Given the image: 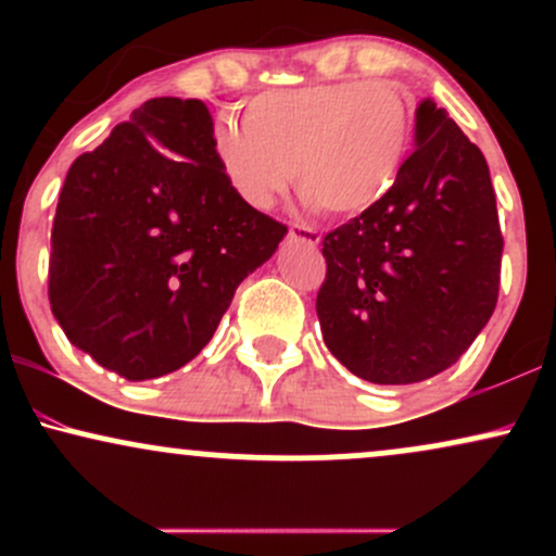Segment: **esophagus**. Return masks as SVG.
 <instances>
[{"label": "esophagus", "instance_id": "esophagus-1", "mask_svg": "<svg viewBox=\"0 0 556 556\" xmlns=\"http://www.w3.org/2000/svg\"><path fill=\"white\" fill-rule=\"evenodd\" d=\"M290 235H295L298 240L308 242V245H318V242H321V235H318L314 227H305V225H292Z\"/></svg>", "mask_w": 556, "mask_h": 556}]
</instances>
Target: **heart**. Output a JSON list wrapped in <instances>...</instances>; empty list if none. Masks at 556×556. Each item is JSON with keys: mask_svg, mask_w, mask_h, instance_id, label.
Listing matches in <instances>:
<instances>
[{"mask_svg": "<svg viewBox=\"0 0 556 556\" xmlns=\"http://www.w3.org/2000/svg\"><path fill=\"white\" fill-rule=\"evenodd\" d=\"M413 143V110L389 83L337 80L253 96L222 117L214 156L248 206L269 208L295 180L327 216H358L392 193Z\"/></svg>", "mask_w": 556, "mask_h": 556, "instance_id": "b5f03b06", "label": "heart"}]
</instances>
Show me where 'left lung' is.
Wrapping results in <instances>:
<instances>
[{
    "instance_id": "1",
    "label": "left lung",
    "mask_w": 556,
    "mask_h": 556,
    "mask_svg": "<svg viewBox=\"0 0 556 556\" xmlns=\"http://www.w3.org/2000/svg\"><path fill=\"white\" fill-rule=\"evenodd\" d=\"M502 245L481 149L420 101L392 193L324 238L316 311L331 355L374 384L442 374L494 314Z\"/></svg>"
}]
</instances>
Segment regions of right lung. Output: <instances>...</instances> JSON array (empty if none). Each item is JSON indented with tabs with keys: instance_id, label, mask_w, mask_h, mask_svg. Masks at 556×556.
Returning <instances> with one entry per match:
<instances>
[{
	"instance_id": "obj_1",
	"label": "right lung",
	"mask_w": 556,
	"mask_h": 556,
	"mask_svg": "<svg viewBox=\"0 0 556 556\" xmlns=\"http://www.w3.org/2000/svg\"><path fill=\"white\" fill-rule=\"evenodd\" d=\"M287 227L248 206L214 156L198 99H149L70 167L49 303L67 340L130 381L193 361Z\"/></svg>"
}]
</instances>
